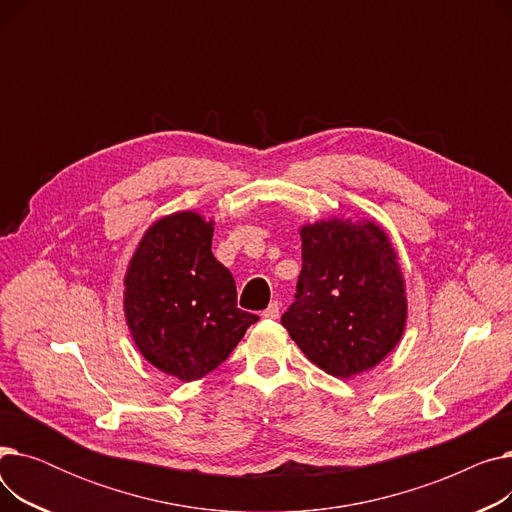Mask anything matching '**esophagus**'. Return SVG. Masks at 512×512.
<instances>
[{
    "mask_svg": "<svg viewBox=\"0 0 512 512\" xmlns=\"http://www.w3.org/2000/svg\"><path fill=\"white\" fill-rule=\"evenodd\" d=\"M263 317H265V319H278V317H280V303H278V301L270 303V307H267V309L263 311Z\"/></svg>",
    "mask_w": 512,
    "mask_h": 512,
    "instance_id": "1",
    "label": "esophagus"
}]
</instances>
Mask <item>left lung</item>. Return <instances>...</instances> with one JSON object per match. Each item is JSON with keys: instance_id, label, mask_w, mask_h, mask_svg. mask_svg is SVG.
<instances>
[{"instance_id": "8db88e82", "label": "left lung", "mask_w": 512, "mask_h": 512, "mask_svg": "<svg viewBox=\"0 0 512 512\" xmlns=\"http://www.w3.org/2000/svg\"><path fill=\"white\" fill-rule=\"evenodd\" d=\"M299 234L303 270L282 326L313 365L355 378L382 363L405 334L398 253L375 220H319Z\"/></svg>"}]
</instances>
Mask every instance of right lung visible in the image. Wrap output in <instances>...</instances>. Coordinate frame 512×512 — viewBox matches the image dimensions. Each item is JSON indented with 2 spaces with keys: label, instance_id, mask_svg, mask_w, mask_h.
Listing matches in <instances>:
<instances>
[{
  "label": "right lung",
  "instance_id": "obj_1",
  "mask_svg": "<svg viewBox=\"0 0 512 512\" xmlns=\"http://www.w3.org/2000/svg\"><path fill=\"white\" fill-rule=\"evenodd\" d=\"M213 220L176 211L155 220L124 274V317L139 353L180 382L201 380L259 319L236 307L232 274L211 253Z\"/></svg>",
  "mask_w": 512,
  "mask_h": 512
}]
</instances>
